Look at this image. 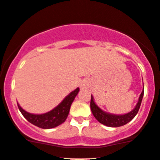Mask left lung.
<instances>
[{
  "instance_id": "obj_1",
  "label": "left lung",
  "mask_w": 160,
  "mask_h": 160,
  "mask_svg": "<svg viewBox=\"0 0 160 160\" xmlns=\"http://www.w3.org/2000/svg\"><path fill=\"white\" fill-rule=\"evenodd\" d=\"M143 92H144V89H143L140 96L139 97L137 103H136V107L134 108L133 110L131 112H128L126 114L123 115H116L112 114L109 112H106L102 110L94 101V98L92 96L91 97V103L90 107L94 117L97 119L98 121L100 122L102 124L105 126L111 127V128H117V127L123 126L127 124L128 123L132 120L133 118L136 116V114L139 112V109L140 108L141 102L143 100Z\"/></svg>"
}]
</instances>
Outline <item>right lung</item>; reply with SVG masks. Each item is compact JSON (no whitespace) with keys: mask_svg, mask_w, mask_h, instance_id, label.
Segmentation results:
<instances>
[{"mask_svg":"<svg viewBox=\"0 0 160 160\" xmlns=\"http://www.w3.org/2000/svg\"><path fill=\"white\" fill-rule=\"evenodd\" d=\"M79 91H80L79 88L75 89L74 91H72V92L68 95L57 107L44 114L29 113V112L24 111L20 106L19 103H17V105H18L21 114L29 123L43 129L53 128L65 121L68 116V113H69L72 103L75 97L78 94Z\"/></svg>","mask_w":160,"mask_h":160,"instance_id":"right-lung-1","label":"right lung"}]
</instances>
